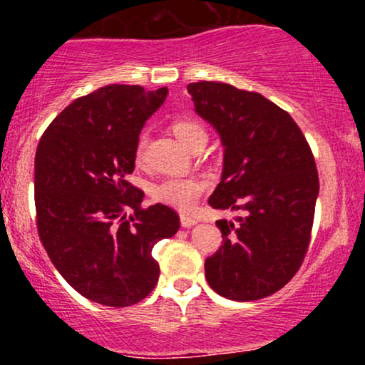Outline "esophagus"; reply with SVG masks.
Wrapping results in <instances>:
<instances>
[{"mask_svg":"<svg viewBox=\"0 0 365 365\" xmlns=\"http://www.w3.org/2000/svg\"><path fill=\"white\" fill-rule=\"evenodd\" d=\"M180 223H182L183 228H190V226L197 225V223H199V221H197V217H194V216L182 215V216H180Z\"/></svg>","mask_w":365,"mask_h":365,"instance_id":"34e87169","label":"esophagus"}]
</instances>
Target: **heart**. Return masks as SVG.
Listing matches in <instances>:
<instances>
[{"label":"heart","mask_w":365,"mask_h":365,"mask_svg":"<svg viewBox=\"0 0 365 365\" xmlns=\"http://www.w3.org/2000/svg\"><path fill=\"white\" fill-rule=\"evenodd\" d=\"M173 132L178 137V140L188 149L192 148L195 140L207 137L206 130L202 125H199L194 120H177L173 123ZM145 137H142L137 144L135 156L137 161H140L144 156ZM206 188V180L197 177H168L159 180L156 185L150 188V195L158 202L166 204V206L180 209V211H188L197 204L199 197L202 195Z\"/></svg>","instance_id":"b5f03b06"}]
</instances>
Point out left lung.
Returning a JSON list of instances; mask_svg holds the SVG:
<instances>
[{
    "label": "left lung",
    "instance_id": "1",
    "mask_svg": "<svg viewBox=\"0 0 365 365\" xmlns=\"http://www.w3.org/2000/svg\"><path fill=\"white\" fill-rule=\"evenodd\" d=\"M187 89L225 148L209 204L245 211L237 223L216 221L223 245L204 264L209 287L237 302L273 295L299 271L311 242L319 195L312 150L292 116L257 92L206 81Z\"/></svg>",
    "mask_w": 365,
    "mask_h": 365
}]
</instances>
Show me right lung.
Returning <instances> with one entry per match:
<instances>
[{
    "instance_id": "add662e5",
    "label": "right lung",
    "mask_w": 365,
    "mask_h": 365,
    "mask_svg": "<svg viewBox=\"0 0 365 365\" xmlns=\"http://www.w3.org/2000/svg\"><path fill=\"white\" fill-rule=\"evenodd\" d=\"M166 96V87H101L68 104L37 145L39 238L63 278L92 302L128 307L145 299L159 278L153 247L180 228L165 204L140 207L144 192L127 180L140 130Z\"/></svg>"
}]
</instances>
